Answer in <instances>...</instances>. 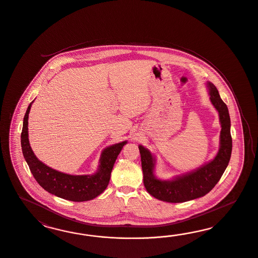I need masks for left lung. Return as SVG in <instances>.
I'll return each instance as SVG.
<instances>
[{
	"instance_id": "obj_1",
	"label": "left lung",
	"mask_w": 258,
	"mask_h": 258,
	"mask_svg": "<svg viewBox=\"0 0 258 258\" xmlns=\"http://www.w3.org/2000/svg\"><path fill=\"white\" fill-rule=\"evenodd\" d=\"M210 99L218 109L221 124L220 149L215 159L203 167L173 180H157L153 174L154 159L148 149L139 146L144 185L149 194L160 201L167 203H184L209 193L220 180L226 169L232 153L231 120L226 104L219 96V91L208 83Z\"/></svg>"
}]
</instances>
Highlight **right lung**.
Masks as SVG:
<instances>
[{
    "label": "right lung",
    "mask_w": 258,
    "mask_h": 258,
    "mask_svg": "<svg viewBox=\"0 0 258 258\" xmlns=\"http://www.w3.org/2000/svg\"><path fill=\"white\" fill-rule=\"evenodd\" d=\"M31 104H29L24 115L21 143L24 159L35 180L47 192L72 202H86L100 195L109 184L113 164L126 142H122L104 149L100 159L99 170L94 175L72 176L56 171L39 161L30 148L27 125Z\"/></svg>",
    "instance_id": "add662e5"
}]
</instances>
